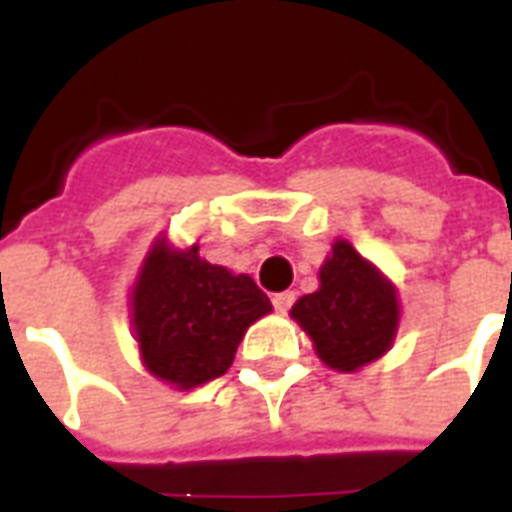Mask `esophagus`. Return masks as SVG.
Returning <instances> with one entry per match:
<instances>
[{
	"mask_svg": "<svg viewBox=\"0 0 512 512\" xmlns=\"http://www.w3.org/2000/svg\"><path fill=\"white\" fill-rule=\"evenodd\" d=\"M295 301V293L293 290H287V293H276L274 295V306H276V312L279 314H285L290 306H293Z\"/></svg>",
	"mask_w": 512,
	"mask_h": 512,
	"instance_id": "1",
	"label": "esophagus"
}]
</instances>
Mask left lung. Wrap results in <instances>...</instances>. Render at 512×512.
<instances>
[{"mask_svg":"<svg viewBox=\"0 0 512 512\" xmlns=\"http://www.w3.org/2000/svg\"><path fill=\"white\" fill-rule=\"evenodd\" d=\"M320 287L301 295L290 317L312 339L317 358L336 372L380 361L399 333V290L344 238L320 266Z\"/></svg>","mask_w":512,"mask_h":512,"instance_id":"left-lung-1","label":"left lung"}]
</instances>
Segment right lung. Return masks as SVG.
Instances as JSON below:
<instances>
[{
	"label": "right lung",
	"mask_w": 512,
	"mask_h": 512,
	"mask_svg": "<svg viewBox=\"0 0 512 512\" xmlns=\"http://www.w3.org/2000/svg\"><path fill=\"white\" fill-rule=\"evenodd\" d=\"M266 314L271 301L252 276L214 266L198 244L179 249L168 236L151 241L130 290L140 361L179 391L222 377L246 328Z\"/></svg>",
	"instance_id": "1"
}]
</instances>
